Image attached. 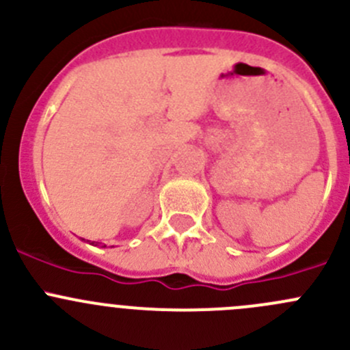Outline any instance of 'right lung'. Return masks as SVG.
Listing matches in <instances>:
<instances>
[{"mask_svg":"<svg viewBox=\"0 0 350 350\" xmlns=\"http://www.w3.org/2000/svg\"><path fill=\"white\" fill-rule=\"evenodd\" d=\"M88 242H90V241H88ZM103 247H107V245H103Z\"/></svg>","mask_w":350,"mask_h":350,"instance_id":"1","label":"right lung"}]
</instances>
